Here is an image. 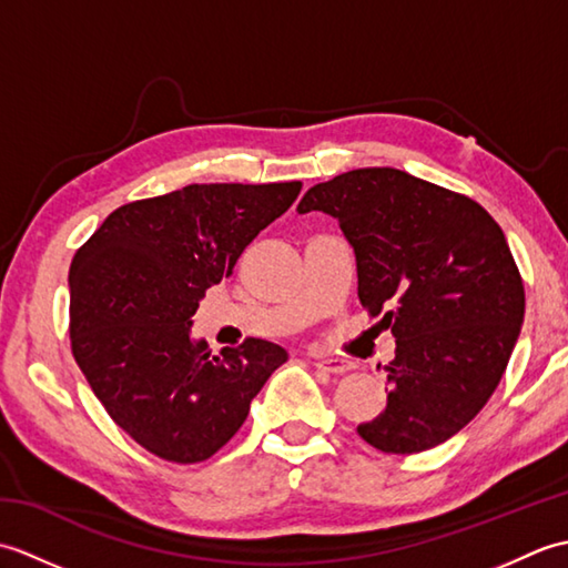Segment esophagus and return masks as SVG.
I'll return each mask as SVG.
<instances>
[{"label":"esophagus","mask_w":568,"mask_h":568,"mask_svg":"<svg viewBox=\"0 0 568 568\" xmlns=\"http://www.w3.org/2000/svg\"><path fill=\"white\" fill-rule=\"evenodd\" d=\"M315 366L322 368V371H327V373H346V371H352V364H346V361H342V358H327V356H317L315 358Z\"/></svg>","instance_id":"esophagus-1"}]
</instances>
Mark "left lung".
<instances>
[{"instance_id":"obj_1","label":"left lung","mask_w":568,"mask_h":568,"mask_svg":"<svg viewBox=\"0 0 568 568\" xmlns=\"http://www.w3.org/2000/svg\"><path fill=\"white\" fill-rule=\"evenodd\" d=\"M339 222L358 300L395 336L388 405L358 425L385 454L427 452L474 419L508 366L525 285L498 222L466 195L395 168H358L305 192L297 212Z\"/></svg>"}]
</instances>
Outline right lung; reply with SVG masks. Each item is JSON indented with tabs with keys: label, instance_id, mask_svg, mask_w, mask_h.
Masks as SVG:
<instances>
[{
	"label": "right lung",
	"instance_id": "right-lung-1",
	"mask_svg": "<svg viewBox=\"0 0 568 568\" xmlns=\"http://www.w3.org/2000/svg\"><path fill=\"white\" fill-rule=\"evenodd\" d=\"M303 183L187 185L114 210L70 263V346L92 393L143 449L173 464L216 454L283 366V346L210 352L190 336L207 287L297 200Z\"/></svg>",
	"mask_w": 568,
	"mask_h": 568
}]
</instances>
